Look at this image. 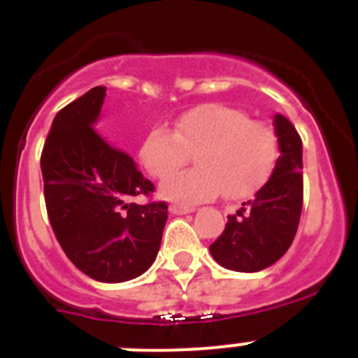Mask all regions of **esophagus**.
I'll return each instance as SVG.
<instances>
[{
  "mask_svg": "<svg viewBox=\"0 0 358 358\" xmlns=\"http://www.w3.org/2000/svg\"><path fill=\"white\" fill-rule=\"evenodd\" d=\"M170 211H172L173 215H186V213H192V211H195V208L186 206V204H172V206H170Z\"/></svg>",
  "mask_w": 358,
  "mask_h": 358,
  "instance_id": "34e87169",
  "label": "esophagus"
}]
</instances>
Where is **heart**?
I'll return each mask as SVG.
<instances>
[{
    "label": "heart",
    "mask_w": 358,
    "mask_h": 358,
    "mask_svg": "<svg viewBox=\"0 0 358 358\" xmlns=\"http://www.w3.org/2000/svg\"><path fill=\"white\" fill-rule=\"evenodd\" d=\"M196 150L197 169L171 172ZM140 159L154 177H166L161 194L179 202L208 201L222 192L249 197L265 185L278 161V138L268 125L252 122L235 107L206 103L186 110L173 132L156 125L147 132Z\"/></svg>",
    "instance_id": "heart-1"
}]
</instances>
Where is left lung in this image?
Instances as JSON below:
<instances>
[{"label": "left lung", "mask_w": 358, "mask_h": 358, "mask_svg": "<svg viewBox=\"0 0 358 358\" xmlns=\"http://www.w3.org/2000/svg\"><path fill=\"white\" fill-rule=\"evenodd\" d=\"M280 157L255 199L227 217L226 229L210 245L222 267L258 273L276 264L296 236L303 208V143L285 116H274Z\"/></svg>", "instance_id": "8db88e82"}]
</instances>
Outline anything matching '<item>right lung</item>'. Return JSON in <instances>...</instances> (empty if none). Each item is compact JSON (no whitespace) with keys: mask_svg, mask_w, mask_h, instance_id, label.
Masks as SVG:
<instances>
[{"mask_svg":"<svg viewBox=\"0 0 358 358\" xmlns=\"http://www.w3.org/2000/svg\"><path fill=\"white\" fill-rule=\"evenodd\" d=\"M106 87L98 85L61 109L41 154L44 201L62 251L85 276L120 283L143 274L161 245L166 202H131L150 195L134 159L94 129Z\"/></svg>","mask_w":358,"mask_h":358,"instance_id":"obj_1","label":"right lung"}]
</instances>
